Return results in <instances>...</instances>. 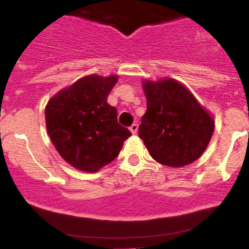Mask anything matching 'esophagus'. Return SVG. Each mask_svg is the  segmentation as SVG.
<instances>
[{
  "label": "esophagus",
  "mask_w": 249,
  "mask_h": 249,
  "mask_svg": "<svg viewBox=\"0 0 249 249\" xmlns=\"http://www.w3.org/2000/svg\"><path fill=\"white\" fill-rule=\"evenodd\" d=\"M137 130H138V124H132L131 126H130V131H131L133 135L137 133Z\"/></svg>",
  "instance_id": "1"
}]
</instances>
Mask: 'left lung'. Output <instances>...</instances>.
I'll return each mask as SVG.
<instances>
[{
  "instance_id": "8db88e82",
  "label": "left lung",
  "mask_w": 249,
  "mask_h": 249,
  "mask_svg": "<svg viewBox=\"0 0 249 249\" xmlns=\"http://www.w3.org/2000/svg\"><path fill=\"white\" fill-rule=\"evenodd\" d=\"M146 112L138 135L159 163L184 167L200 158L213 137V119L181 83L144 81Z\"/></svg>"
}]
</instances>
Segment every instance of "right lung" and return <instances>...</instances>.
Wrapping results in <instances>:
<instances>
[{"mask_svg":"<svg viewBox=\"0 0 249 249\" xmlns=\"http://www.w3.org/2000/svg\"><path fill=\"white\" fill-rule=\"evenodd\" d=\"M118 76L89 75L57 93L46 105L48 133L68 163L98 172L117 158L131 136L118 124L117 108L107 104Z\"/></svg>","mask_w":249,"mask_h":249,"instance_id":"right-lung-1","label":"right lung"}]
</instances>
